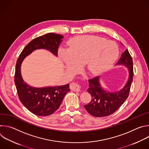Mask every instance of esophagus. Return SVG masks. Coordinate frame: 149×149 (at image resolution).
<instances>
[{
  "label": "esophagus",
  "mask_w": 149,
  "mask_h": 149,
  "mask_svg": "<svg viewBox=\"0 0 149 149\" xmlns=\"http://www.w3.org/2000/svg\"><path fill=\"white\" fill-rule=\"evenodd\" d=\"M70 88L71 90L74 91H79L81 87L77 82H72L70 84Z\"/></svg>",
  "instance_id": "34e87169"
}]
</instances>
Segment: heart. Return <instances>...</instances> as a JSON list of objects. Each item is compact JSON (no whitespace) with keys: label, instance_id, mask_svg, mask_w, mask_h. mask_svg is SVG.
Segmentation results:
<instances>
[{"label":"heart","instance_id":"1","mask_svg":"<svg viewBox=\"0 0 149 149\" xmlns=\"http://www.w3.org/2000/svg\"><path fill=\"white\" fill-rule=\"evenodd\" d=\"M119 54L117 45L113 41L93 36L82 35L72 38L68 49H61L59 55L68 71L77 70L83 64L88 75L95 76L107 70Z\"/></svg>","mask_w":149,"mask_h":149}]
</instances>
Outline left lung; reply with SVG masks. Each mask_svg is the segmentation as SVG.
Segmentation results:
<instances>
[{"instance_id": "1", "label": "left lung", "mask_w": 149, "mask_h": 149, "mask_svg": "<svg viewBox=\"0 0 149 149\" xmlns=\"http://www.w3.org/2000/svg\"><path fill=\"white\" fill-rule=\"evenodd\" d=\"M119 65L125 67L129 71L128 79L119 90L110 91L105 90L101 84L100 76L88 80L87 91L91 95V100L87 105H84V107L91 115L96 117L110 116L117 110L128 97L133 81V60L127 49L122 54L115 65Z\"/></svg>"}]
</instances>
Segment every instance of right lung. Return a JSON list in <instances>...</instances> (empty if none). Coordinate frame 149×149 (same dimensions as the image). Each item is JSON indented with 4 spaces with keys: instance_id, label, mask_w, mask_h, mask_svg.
<instances>
[{
    "instance_id": "1",
    "label": "right lung",
    "mask_w": 149,
    "mask_h": 149,
    "mask_svg": "<svg viewBox=\"0 0 149 149\" xmlns=\"http://www.w3.org/2000/svg\"><path fill=\"white\" fill-rule=\"evenodd\" d=\"M63 36L49 33L33 39L25 47L17 60L15 83L20 101L31 113L38 116H48L57 110L66 94L70 91V84L63 86L35 87L24 80L21 65L33 51L44 49L58 56V49Z\"/></svg>"
}]
</instances>
